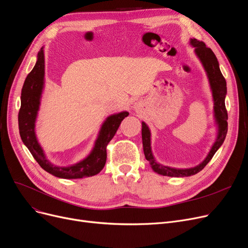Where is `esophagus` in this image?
I'll list each match as a JSON object with an SVG mask.
<instances>
[{
	"instance_id": "obj_1",
	"label": "esophagus",
	"mask_w": 248,
	"mask_h": 248,
	"mask_svg": "<svg viewBox=\"0 0 248 248\" xmlns=\"http://www.w3.org/2000/svg\"><path fill=\"white\" fill-rule=\"evenodd\" d=\"M141 107H142V104H141V103H136L134 108L136 109V111H140V109H141Z\"/></svg>"
}]
</instances>
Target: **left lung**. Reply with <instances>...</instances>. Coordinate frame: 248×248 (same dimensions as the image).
I'll return each mask as SVG.
<instances>
[{"label":"left lung","mask_w":248,"mask_h":248,"mask_svg":"<svg viewBox=\"0 0 248 248\" xmlns=\"http://www.w3.org/2000/svg\"><path fill=\"white\" fill-rule=\"evenodd\" d=\"M189 45L195 48V53L197 58L200 60L202 66L207 74V78L210 84V88L212 92V98L214 102L213 107V116L216 125V139L213 143L209 153L207 154L202 162L190 168H175L165 166L159 163L153 155L152 147H151V131L145 122H142V140H143V149L146 159L149 161V164L154 172L164 176L170 177H186L195 175L200 172L204 166H206L210 160L213 158L215 153L217 152L219 148L225 141L226 135L228 131V114L225 107V98L227 94V85L226 80L220 71L219 62L215 56V53L211 48L207 47L202 41H199L196 38H190Z\"/></svg>","instance_id":"1"}]
</instances>
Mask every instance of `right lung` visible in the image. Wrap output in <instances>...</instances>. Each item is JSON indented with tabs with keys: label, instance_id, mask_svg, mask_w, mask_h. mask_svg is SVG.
Masks as SVG:
<instances>
[{
	"label": "right lung",
	"instance_id": "right-lung-1",
	"mask_svg": "<svg viewBox=\"0 0 248 248\" xmlns=\"http://www.w3.org/2000/svg\"><path fill=\"white\" fill-rule=\"evenodd\" d=\"M45 49L41 47L37 53L35 66L28 74L21 91V107L18 115L21 140L40 167L53 176L63 179H78L98 174L106 162V146L111 141L128 112L121 111L105 118L92 150L84 159L68 166L55 165L47 159L35 133L40 101L45 89Z\"/></svg>",
	"mask_w": 248,
	"mask_h": 248
}]
</instances>
